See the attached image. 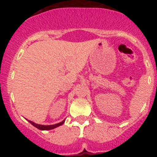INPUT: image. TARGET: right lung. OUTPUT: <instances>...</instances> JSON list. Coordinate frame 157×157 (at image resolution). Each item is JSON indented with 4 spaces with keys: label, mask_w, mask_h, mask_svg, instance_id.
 <instances>
[{
    "label": "right lung",
    "mask_w": 157,
    "mask_h": 157,
    "mask_svg": "<svg viewBox=\"0 0 157 157\" xmlns=\"http://www.w3.org/2000/svg\"><path fill=\"white\" fill-rule=\"evenodd\" d=\"M29 123H30L32 124V125L34 126V127H35L36 128L39 129V130H52V129L56 128V127H59V126H61L62 124H63L65 122V120H63L62 122H60V123H56V124H53V125H40V124H37V123H34V122L30 121V120H28Z\"/></svg>",
    "instance_id": "1"
}]
</instances>
